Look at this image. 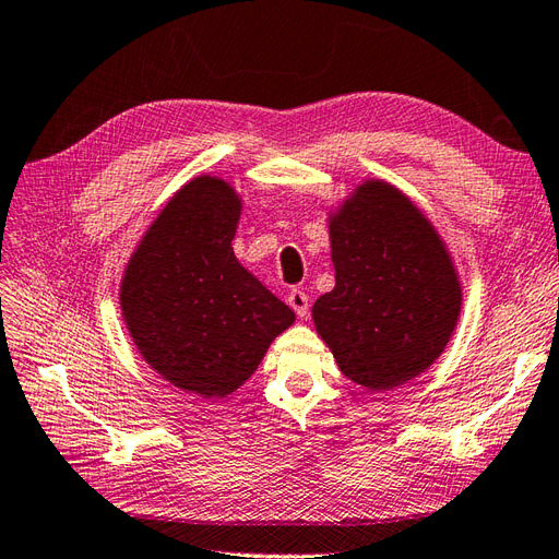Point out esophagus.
I'll return each instance as SVG.
<instances>
[{
	"label": "esophagus",
	"mask_w": 559,
	"mask_h": 559,
	"mask_svg": "<svg viewBox=\"0 0 559 559\" xmlns=\"http://www.w3.org/2000/svg\"><path fill=\"white\" fill-rule=\"evenodd\" d=\"M288 305L293 307V311H295L297 316H307V313H309V297H307V293L293 290V293L288 295Z\"/></svg>",
	"instance_id": "obj_1"
}]
</instances>
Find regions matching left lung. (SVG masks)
Masks as SVG:
<instances>
[{"label": "left lung", "mask_w": 559, "mask_h": 559, "mask_svg": "<svg viewBox=\"0 0 559 559\" xmlns=\"http://www.w3.org/2000/svg\"><path fill=\"white\" fill-rule=\"evenodd\" d=\"M334 288L313 325L340 370L372 391L428 370L461 313V283L440 234L401 189L368 180L330 215Z\"/></svg>", "instance_id": "8db88e82"}]
</instances>
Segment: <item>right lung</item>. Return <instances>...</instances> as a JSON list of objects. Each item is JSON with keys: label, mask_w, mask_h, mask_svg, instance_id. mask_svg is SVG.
Segmentation results:
<instances>
[{"label": "right lung", "mask_w": 559, "mask_h": 559, "mask_svg": "<svg viewBox=\"0 0 559 559\" xmlns=\"http://www.w3.org/2000/svg\"><path fill=\"white\" fill-rule=\"evenodd\" d=\"M234 187L189 180L142 236L121 281V313L142 358L173 386L225 397L295 323L288 305L238 264Z\"/></svg>", "instance_id": "add662e5"}]
</instances>
